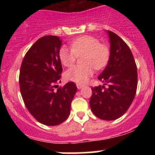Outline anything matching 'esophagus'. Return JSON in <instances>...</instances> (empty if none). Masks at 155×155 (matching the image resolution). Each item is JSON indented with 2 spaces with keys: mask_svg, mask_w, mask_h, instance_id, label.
Wrapping results in <instances>:
<instances>
[{
  "mask_svg": "<svg viewBox=\"0 0 155 155\" xmlns=\"http://www.w3.org/2000/svg\"><path fill=\"white\" fill-rule=\"evenodd\" d=\"M76 86H77L78 89H81L82 87L84 86L83 85H81V84H76Z\"/></svg>",
  "mask_w": 155,
  "mask_h": 155,
  "instance_id": "1",
  "label": "esophagus"
}]
</instances>
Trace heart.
Here are the masks:
<instances>
[{"label":"heart","instance_id":"heart-1","mask_svg":"<svg viewBox=\"0 0 155 155\" xmlns=\"http://www.w3.org/2000/svg\"><path fill=\"white\" fill-rule=\"evenodd\" d=\"M82 65H75L65 73L68 80L85 83L92 76L94 68L101 70L107 64L110 56V49L105 43L91 36H82L71 43V48L63 46L59 49L58 56L64 66L70 67L74 63L76 58L81 56Z\"/></svg>","mask_w":155,"mask_h":155}]
</instances>
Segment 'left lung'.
I'll return each mask as SVG.
<instances>
[{
  "instance_id": "obj_1",
  "label": "left lung",
  "mask_w": 155,
  "mask_h": 155,
  "mask_svg": "<svg viewBox=\"0 0 155 155\" xmlns=\"http://www.w3.org/2000/svg\"><path fill=\"white\" fill-rule=\"evenodd\" d=\"M107 33L110 56L107 67L98 76L104 85L92 87L89 104L97 118L112 121L129 109L135 97L138 79L137 65L129 46L116 34L110 31Z\"/></svg>"
}]
</instances>
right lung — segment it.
Returning a JSON list of instances; mask_svg holds the SVG:
<instances>
[{
	"instance_id": "1",
	"label": "right lung",
	"mask_w": 155,
	"mask_h": 155,
	"mask_svg": "<svg viewBox=\"0 0 155 155\" xmlns=\"http://www.w3.org/2000/svg\"><path fill=\"white\" fill-rule=\"evenodd\" d=\"M61 40L44 36L29 48L21 65L19 87L25 105L41 124L55 126L68 118L70 104L77 91L74 82L58 87L62 66L58 56Z\"/></svg>"
}]
</instances>
